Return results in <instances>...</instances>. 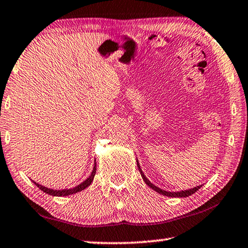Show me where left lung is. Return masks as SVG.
Wrapping results in <instances>:
<instances>
[{
  "label": "left lung",
  "instance_id": "left-lung-1",
  "mask_svg": "<svg viewBox=\"0 0 248 248\" xmlns=\"http://www.w3.org/2000/svg\"><path fill=\"white\" fill-rule=\"evenodd\" d=\"M137 164H138V167H139V170H140V174H141V176H142V178H143V180L146 183V185H148L149 187L152 188V189H154L155 191H157L158 194H162V195L169 196V197H180V198H182V197H188V196H190V195H192V194H195V192H196L197 190H198V189H200V187H201V186H198V187H195V188H192V189H189V190L178 191V192H170V191H166V190L159 189L158 187L155 186V185H153L152 183H150V180L145 177L144 174H143V171H142L141 169H140L139 163H138V161H137Z\"/></svg>",
  "mask_w": 248,
  "mask_h": 248
}]
</instances>
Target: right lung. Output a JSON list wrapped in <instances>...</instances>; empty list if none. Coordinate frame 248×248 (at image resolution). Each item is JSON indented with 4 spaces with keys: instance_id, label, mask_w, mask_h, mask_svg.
<instances>
[{
    "instance_id": "add662e5",
    "label": "right lung",
    "mask_w": 248,
    "mask_h": 248,
    "mask_svg": "<svg viewBox=\"0 0 248 248\" xmlns=\"http://www.w3.org/2000/svg\"><path fill=\"white\" fill-rule=\"evenodd\" d=\"M96 174V163H95V166H94V170L93 171H92V174L89 178H87L85 182H83L82 184H79L78 186L74 187V188H71V189H63V190H53V189H50V188H46L45 186H41V185L35 183V185H37V187L39 188V189L43 190L44 192H46V194H49L51 196H58V197H64V196H70V195H73L75 194V192H78V191H82L85 189V188H87L90 186V185L92 184V182H93L94 179V176Z\"/></svg>"
}]
</instances>
